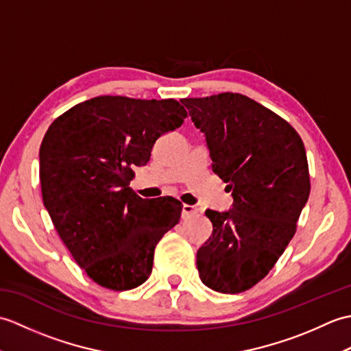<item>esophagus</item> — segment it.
Returning a JSON list of instances; mask_svg holds the SVG:
<instances>
[{"label": "esophagus", "instance_id": "esophagus-1", "mask_svg": "<svg viewBox=\"0 0 351 351\" xmlns=\"http://www.w3.org/2000/svg\"><path fill=\"white\" fill-rule=\"evenodd\" d=\"M199 213V210L196 206L193 205H182V217L184 219H189L193 217V215H196Z\"/></svg>", "mask_w": 351, "mask_h": 351}]
</instances>
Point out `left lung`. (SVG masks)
Returning a JSON list of instances; mask_svg holds the SVG:
<instances>
[{"label":"left lung","instance_id":"1","mask_svg":"<svg viewBox=\"0 0 351 351\" xmlns=\"http://www.w3.org/2000/svg\"><path fill=\"white\" fill-rule=\"evenodd\" d=\"M181 102L234 197L229 211H205L213 235L197 250L200 280L217 293H243L265 278L295 234L311 191L306 151L293 126L244 95Z\"/></svg>","mask_w":351,"mask_h":351}]
</instances>
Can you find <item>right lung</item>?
I'll use <instances>...</instances> for the list:
<instances>
[{"mask_svg": "<svg viewBox=\"0 0 351 351\" xmlns=\"http://www.w3.org/2000/svg\"><path fill=\"white\" fill-rule=\"evenodd\" d=\"M185 117L175 99L98 96L69 108L45 134L43 205L77 264L104 288L141 285L152 271L155 245L180 221V200L141 199L130 182L156 138Z\"/></svg>", "mask_w": 351, "mask_h": 351, "instance_id": "add662e5", "label": "right lung"}]
</instances>
